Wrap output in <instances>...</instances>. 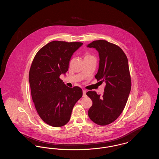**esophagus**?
Returning <instances> with one entry per match:
<instances>
[{
    "label": "esophagus",
    "mask_w": 159,
    "mask_h": 159,
    "mask_svg": "<svg viewBox=\"0 0 159 159\" xmlns=\"http://www.w3.org/2000/svg\"><path fill=\"white\" fill-rule=\"evenodd\" d=\"M86 97V91L85 90H83V97Z\"/></svg>",
    "instance_id": "obj_1"
}]
</instances>
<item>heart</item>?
Returning <instances> with one entry per match:
<instances>
[{
    "mask_svg": "<svg viewBox=\"0 0 159 159\" xmlns=\"http://www.w3.org/2000/svg\"><path fill=\"white\" fill-rule=\"evenodd\" d=\"M92 57V56H91V55H87L86 57Z\"/></svg>",
    "mask_w": 159,
    "mask_h": 159,
    "instance_id": "heart-1",
    "label": "heart"
}]
</instances>
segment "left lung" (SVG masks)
<instances>
[{"label":"left lung","mask_w":159,"mask_h":159,"mask_svg":"<svg viewBox=\"0 0 159 159\" xmlns=\"http://www.w3.org/2000/svg\"><path fill=\"white\" fill-rule=\"evenodd\" d=\"M88 47L98 51L99 66L95 78L106 83L102 96L95 91L86 93L92 101L88 116L96 124L105 126L115 121L126 104L131 89L128 60L119 46L106 40L93 41Z\"/></svg>","instance_id":"1"}]
</instances>
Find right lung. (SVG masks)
Masks as SVG:
<instances>
[{"label": "right lung", "instance_id": "add662e5", "mask_svg": "<svg viewBox=\"0 0 159 159\" xmlns=\"http://www.w3.org/2000/svg\"><path fill=\"white\" fill-rule=\"evenodd\" d=\"M82 45L52 41L43 46L32 61L29 71L32 99L41 119L51 126L67 124L74 106L82 97L80 88H69L60 77L68 71L72 55Z\"/></svg>", "mask_w": 159, "mask_h": 159}]
</instances>
